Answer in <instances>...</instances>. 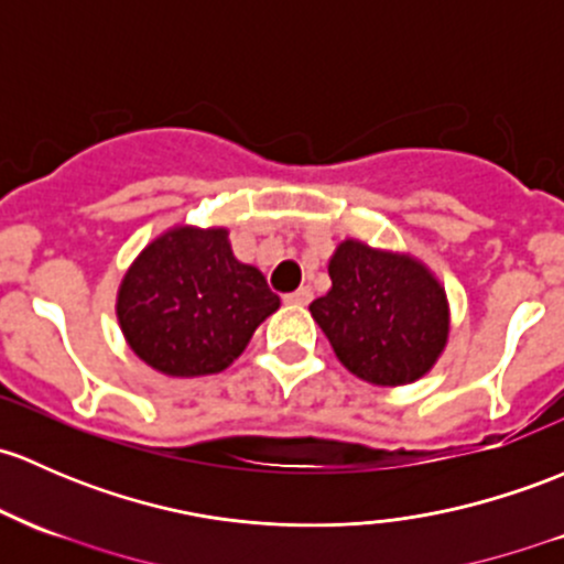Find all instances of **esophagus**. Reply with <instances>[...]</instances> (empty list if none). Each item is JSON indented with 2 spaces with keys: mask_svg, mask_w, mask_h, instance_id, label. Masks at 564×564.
<instances>
[{
  "mask_svg": "<svg viewBox=\"0 0 564 564\" xmlns=\"http://www.w3.org/2000/svg\"><path fill=\"white\" fill-rule=\"evenodd\" d=\"M289 302V305H307V302L313 300V292H311V286H300L297 292H292V294H286V297H283Z\"/></svg>",
  "mask_w": 564,
  "mask_h": 564,
  "instance_id": "obj_1",
  "label": "esophagus"
}]
</instances>
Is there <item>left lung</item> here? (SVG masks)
<instances>
[{"label": "left lung", "mask_w": 564, "mask_h": 564, "mask_svg": "<svg viewBox=\"0 0 564 564\" xmlns=\"http://www.w3.org/2000/svg\"><path fill=\"white\" fill-rule=\"evenodd\" d=\"M327 272L332 286L311 302V316L348 372L372 387H408L437 365L452 335V305L430 264L346 237Z\"/></svg>", "instance_id": "obj_1"}]
</instances>
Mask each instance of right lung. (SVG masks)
I'll use <instances>...</instances> for the list:
<instances>
[{
  "instance_id": "right-lung-1",
  "label": "right lung",
  "mask_w": 564,
  "mask_h": 564,
  "mask_svg": "<svg viewBox=\"0 0 564 564\" xmlns=\"http://www.w3.org/2000/svg\"><path fill=\"white\" fill-rule=\"evenodd\" d=\"M281 307L259 267L240 262L227 227L173 224L127 267L116 318L134 357L170 378L227 370Z\"/></svg>"
}]
</instances>
